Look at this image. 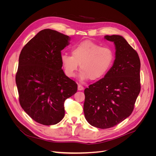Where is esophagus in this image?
<instances>
[{"instance_id": "obj_1", "label": "esophagus", "mask_w": 156, "mask_h": 156, "mask_svg": "<svg viewBox=\"0 0 156 156\" xmlns=\"http://www.w3.org/2000/svg\"><path fill=\"white\" fill-rule=\"evenodd\" d=\"M83 89H84V87L83 86H81L80 85H78V90H83Z\"/></svg>"}]
</instances>
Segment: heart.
<instances>
[{"label": "heart", "mask_w": 156, "mask_h": 156, "mask_svg": "<svg viewBox=\"0 0 156 156\" xmlns=\"http://www.w3.org/2000/svg\"><path fill=\"white\" fill-rule=\"evenodd\" d=\"M71 55L63 54L61 61L66 75L75 76L78 64L81 80L97 81L103 78L111 68L114 53L109 47H101L93 41L87 40L72 48Z\"/></svg>", "instance_id": "obj_1"}]
</instances>
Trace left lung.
Instances as JSON below:
<instances>
[{"mask_svg":"<svg viewBox=\"0 0 156 156\" xmlns=\"http://www.w3.org/2000/svg\"><path fill=\"white\" fill-rule=\"evenodd\" d=\"M116 46L113 66L96 83L85 89L83 111L92 126L106 129L128 118L140 92V61L136 51L120 35H106Z\"/></svg>","mask_w":156,"mask_h":156,"instance_id":"left-lung-1","label":"left lung"}]
</instances>
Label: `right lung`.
<instances>
[{
    "label": "right lung",
    "instance_id": "1",
    "mask_svg": "<svg viewBox=\"0 0 156 156\" xmlns=\"http://www.w3.org/2000/svg\"><path fill=\"white\" fill-rule=\"evenodd\" d=\"M70 38L55 30L38 32L19 57L16 83L23 109L40 124L55 125L64 116V101L77 92L62 69L61 51Z\"/></svg>",
    "mask_w": 156,
    "mask_h": 156
}]
</instances>
